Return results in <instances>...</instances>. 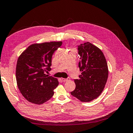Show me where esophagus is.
Returning <instances> with one entry per match:
<instances>
[{"label":"esophagus","mask_w":133,"mask_h":133,"mask_svg":"<svg viewBox=\"0 0 133 133\" xmlns=\"http://www.w3.org/2000/svg\"><path fill=\"white\" fill-rule=\"evenodd\" d=\"M70 80V78H62V80H63V82H66L67 81H69Z\"/></svg>","instance_id":"obj_1"}]
</instances>
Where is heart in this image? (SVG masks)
<instances>
[{"label": "heart", "mask_w": 133, "mask_h": 133, "mask_svg": "<svg viewBox=\"0 0 133 133\" xmlns=\"http://www.w3.org/2000/svg\"><path fill=\"white\" fill-rule=\"evenodd\" d=\"M72 50H74V49H72Z\"/></svg>", "instance_id": "1"}]
</instances>
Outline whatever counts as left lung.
Returning <instances> with one entry per match:
<instances>
[{
    "mask_svg": "<svg viewBox=\"0 0 133 133\" xmlns=\"http://www.w3.org/2000/svg\"><path fill=\"white\" fill-rule=\"evenodd\" d=\"M78 51L82 74L80 79L75 80L76 88L70 94L81 102H89L103 91L108 76L107 63L102 50L90 42L80 45Z\"/></svg>",
    "mask_w": 133,
    "mask_h": 133,
    "instance_id": "left-lung-1",
    "label": "left lung"
}]
</instances>
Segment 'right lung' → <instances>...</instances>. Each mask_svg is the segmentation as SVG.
<instances>
[{
	"label": "right lung",
	"instance_id": "1",
	"mask_svg": "<svg viewBox=\"0 0 133 133\" xmlns=\"http://www.w3.org/2000/svg\"><path fill=\"white\" fill-rule=\"evenodd\" d=\"M62 41L33 44L19 56L16 66L18 87L29 102L42 104L54 95L57 78L45 74L50 70L51 57Z\"/></svg>",
	"mask_w": 133,
	"mask_h": 133
}]
</instances>
